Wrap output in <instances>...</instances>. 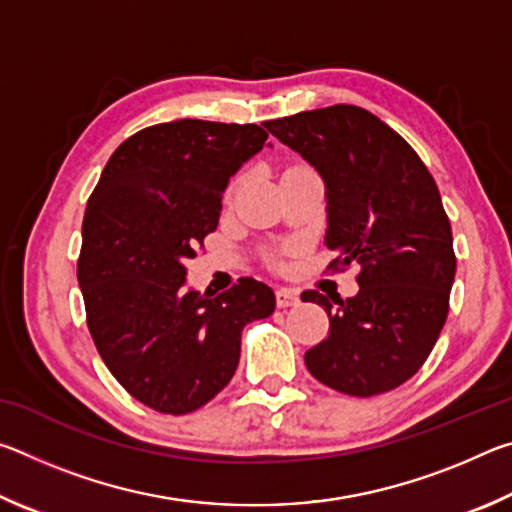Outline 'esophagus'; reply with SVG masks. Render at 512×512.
Listing matches in <instances>:
<instances>
[{"label": "esophagus", "instance_id": "1", "mask_svg": "<svg viewBox=\"0 0 512 512\" xmlns=\"http://www.w3.org/2000/svg\"><path fill=\"white\" fill-rule=\"evenodd\" d=\"M275 302L280 309H287V307H296L300 302V296L296 289H277L275 291Z\"/></svg>", "mask_w": 512, "mask_h": 512}]
</instances>
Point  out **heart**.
Here are the masks:
<instances>
[{
  "mask_svg": "<svg viewBox=\"0 0 512 512\" xmlns=\"http://www.w3.org/2000/svg\"><path fill=\"white\" fill-rule=\"evenodd\" d=\"M239 185H241V178H235V180H232L230 187H228V196H225V198H228V201H232V198H235ZM287 253H291V248L277 250V253H273V255H271V262H273L275 266H280V264L284 262V255H287Z\"/></svg>",
  "mask_w": 512,
  "mask_h": 512,
  "instance_id": "heart-1",
  "label": "heart"
}]
</instances>
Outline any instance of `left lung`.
Wrapping results in <instances>:
<instances>
[{"label":"left lung","instance_id":"1","mask_svg":"<svg viewBox=\"0 0 512 512\" xmlns=\"http://www.w3.org/2000/svg\"><path fill=\"white\" fill-rule=\"evenodd\" d=\"M325 180L334 271L359 264V293L305 291L329 334L305 352L334 391L372 397L409 381L436 345L449 311L456 255L436 180L411 144L359 106L318 108L264 124Z\"/></svg>","mask_w":512,"mask_h":512}]
</instances>
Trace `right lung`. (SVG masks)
I'll return each mask as SVG.
<instances>
[{"label":"right lung","mask_w":512,"mask_h":512,"mask_svg":"<svg viewBox=\"0 0 512 512\" xmlns=\"http://www.w3.org/2000/svg\"><path fill=\"white\" fill-rule=\"evenodd\" d=\"M257 124L178 119L117 146L85 207L79 275L103 363L135 400L185 415L232 379L241 332L275 296L241 277L210 298L185 289V259L216 230L232 173L262 151Z\"/></svg>","instance_id":"1"}]
</instances>
